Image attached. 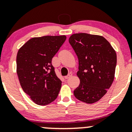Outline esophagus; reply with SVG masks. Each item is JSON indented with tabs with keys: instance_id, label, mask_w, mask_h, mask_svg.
<instances>
[{
	"instance_id": "1",
	"label": "esophagus",
	"mask_w": 132,
	"mask_h": 132,
	"mask_svg": "<svg viewBox=\"0 0 132 132\" xmlns=\"http://www.w3.org/2000/svg\"><path fill=\"white\" fill-rule=\"evenodd\" d=\"M72 76V73H69V74L67 75V76H65V79H69V78H70Z\"/></svg>"
}]
</instances>
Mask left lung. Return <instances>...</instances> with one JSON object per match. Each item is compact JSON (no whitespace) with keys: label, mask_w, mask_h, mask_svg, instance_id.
<instances>
[{"label":"left lung","mask_w":132,"mask_h":132,"mask_svg":"<svg viewBox=\"0 0 132 132\" xmlns=\"http://www.w3.org/2000/svg\"><path fill=\"white\" fill-rule=\"evenodd\" d=\"M69 42L79 60L77 76L80 84L73 90V94L84 103H96L106 94L114 80L115 50L108 41L100 35L73 34Z\"/></svg>","instance_id":"8db88e82"}]
</instances>
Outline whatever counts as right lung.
Here are the masks:
<instances>
[{"label": "right lung", "mask_w": 132, "mask_h": 132, "mask_svg": "<svg viewBox=\"0 0 132 132\" xmlns=\"http://www.w3.org/2000/svg\"><path fill=\"white\" fill-rule=\"evenodd\" d=\"M66 38L65 35L32 38L18 51L16 72L19 82L36 104H49L59 95L62 81L55 73L52 60Z\"/></svg>", "instance_id": "add662e5"}]
</instances>
